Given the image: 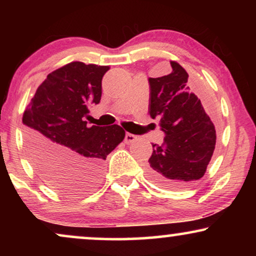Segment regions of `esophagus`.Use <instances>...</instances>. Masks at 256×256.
<instances>
[{
    "mask_svg": "<svg viewBox=\"0 0 256 256\" xmlns=\"http://www.w3.org/2000/svg\"><path fill=\"white\" fill-rule=\"evenodd\" d=\"M136 140H138V136L134 135V134H130V132H126V135H124V142L127 143V144H130V143L135 142Z\"/></svg>",
    "mask_w": 256,
    "mask_h": 256,
    "instance_id": "1",
    "label": "esophagus"
}]
</instances>
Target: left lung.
<instances>
[{"label": "left lung", "instance_id": "left-lung-1", "mask_svg": "<svg viewBox=\"0 0 256 256\" xmlns=\"http://www.w3.org/2000/svg\"><path fill=\"white\" fill-rule=\"evenodd\" d=\"M170 64V74L148 79L150 116L160 118L166 138L163 144L152 143L146 174L160 186L178 188L204 176L216 135L200 100L186 86V71L176 62Z\"/></svg>", "mask_w": 256, "mask_h": 256}]
</instances>
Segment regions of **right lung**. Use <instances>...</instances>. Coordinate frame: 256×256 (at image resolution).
Instances as JSON below:
<instances>
[{"mask_svg":"<svg viewBox=\"0 0 256 256\" xmlns=\"http://www.w3.org/2000/svg\"><path fill=\"white\" fill-rule=\"evenodd\" d=\"M110 68L73 62L38 87L23 114L26 144L42 178L70 194H86L102 177L104 160L124 138L120 126H88V106L101 100Z\"/></svg>","mask_w":256,"mask_h":256,"instance_id":"right-lung-1","label":"right lung"}]
</instances>
